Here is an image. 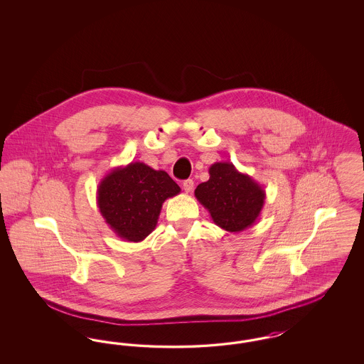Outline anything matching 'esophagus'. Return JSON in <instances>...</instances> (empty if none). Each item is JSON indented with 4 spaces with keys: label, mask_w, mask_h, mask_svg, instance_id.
Wrapping results in <instances>:
<instances>
[{
    "label": "esophagus",
    "mask_w": 364,
    "mask_h": 364,
    "mask_svg": "<svg viewBox=\"0 0 364 364\" xmlns=\"http://www.w3.org/2000/svg\"><path fill=\"white\" fill-rule=\"evenodd\" d=\"M183 188H184V191L188 193V192H191V191L193 190V181H192L191 178L186 180V181L183 183Z\"/></svg>",
    "instance_id": "34e87169"
}]
</instances>
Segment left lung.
Returning <instances> with one entry per match:
<instances>
[{
  "label": "left lung",
  "instance_id": "8db88e82",
  "mask_svg": "<svg viewBox=\"0 0 364 364\" xmlns=\"http://www.w3.org/2000/svg\"><path fill=\"white\" fill-rule=\"evenodd\" d=\"M208 178L195 190V198L208 208L215 225L226 232H242L254 225L264 205L266 192L251 176L232 162H215Z\"/></svg>",
  "mask_w": 364,
  "mask_h": 364
}]
</instances>
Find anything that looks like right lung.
<instances>
[{
  "label": "right lung",
  "mask_w": 364,
  "mask_h": 364,
  "mask_svg": "<svg viewBox=\"0 0 364 364\" xmlns=\"http://www.w3.org/2000/svg\"><path fill=\"white\" fill-rule=\"evenodd\" d=\"M180 191L165 171L131 162L112 169L100 181L97 203L105 223L119 237L139 242L156 229L164 202Z\"/></svg>",
  "instance_id": "obj_1"
}]
</instances>
